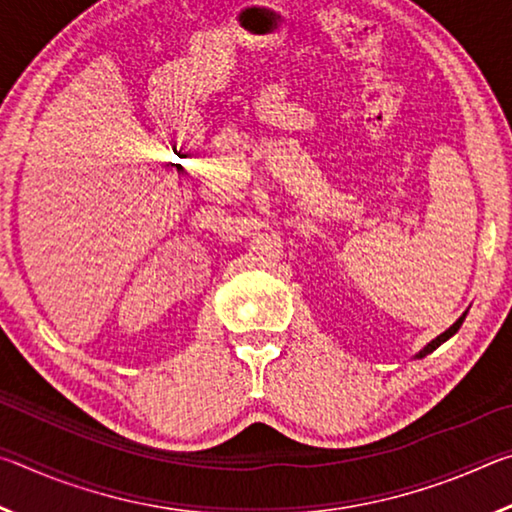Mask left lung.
<instances>
[{"instance_id":"obj_1","label":"left lung","mask_w":512,"mask_h":512,"mask_svg":"<svg viewBox=\"0 0 512 512\" xmlns=\"http://www.w3.org/2000/svg\"><path fill=\"white\" fill-rule=\"evenodd\" d=\"M463 320H465V314L461 316V318H458L456 320V323L452 325V327H449V329H445V332L443 334H440V336H436V339H433L431 343H427V345H424V348L418 352V354H415V357H418V359H422V357H427V354H431L433 350H436V348H440V345H443L447 339H452V336L458 332V329H461V325H463Z\"/></svg>"}]
</instances>
